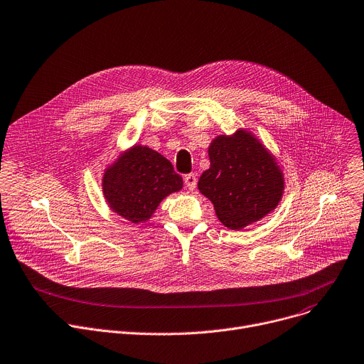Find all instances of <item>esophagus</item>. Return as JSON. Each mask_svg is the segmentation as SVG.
<instances>
[{
  "instance_id": "obj_1",
  "label": "esophagus",
  "mask_w": 364,
  "mask_h": 364,
  "mask_svg": "<svg viewBox=\"0 0 364 364\" xmlns=\"http://www.w3.org/2000/svg\"><path fill=\"white\" fill-rule=\"evenodd\" d=\"M184 183H186V186H187V188L188 190H194L196 188V184H197V178H196V174H187L186 177H184Z\"/></svg>"
}]
</instances>
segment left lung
<instances>
[{
	"label": "left lung",
	"instance_id": "8db88e82",
	"mask_svg": "<svg viewBox=\"0 0 364 364\" xmlns=\"http://www.w3.org/2000/svg\"><path fill=\"white\" fill-rule=\"evenodd\" d=\"M210 167L199 178L200 193L218 219L240 230L272 213L284 193V174L274 155L247 129L219 135L209 145Z\"/></svg>",
	"mask_w": 364,
	"mask_h": 364
}]
</instances>
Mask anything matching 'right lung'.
I'll list each match as a JSON object with an SVG mask.
<instances>
[{"mask_svg": "<svg viewBox=\"0 0 364 364\" xmlns=\"http://www.w3.org/2000/svg\"><path fill=\"white\" fill-rule=\"evenodd\" d=\"M102 187L109 208L138 225L152 218L165 197L183 188V178L159 152L134 145L105 170Z\"/></svg>", "mask_w": 364, "mask_h": 364, "instance_id": "1", "label": "right lung"}]
</instances>
